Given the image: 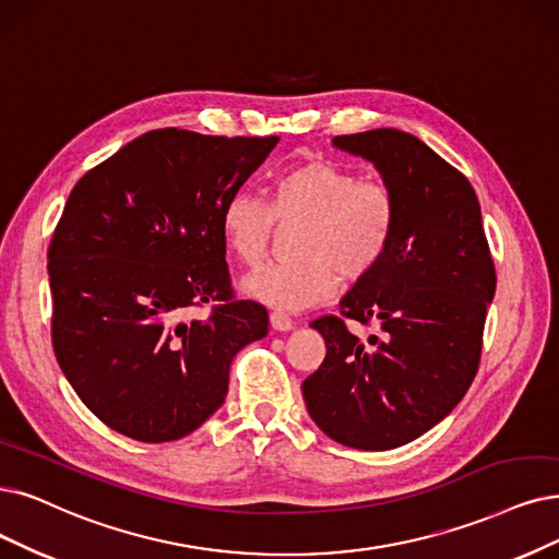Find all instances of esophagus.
<instances>
[{
    "instance_id": "1",
    "label": "esophagus",
    "mask_w": 559,
    "mask_h": 559,
    "mask_svg": "<svg viewBox=\"0 0 559 559\" xmlns=\"http://www.w3.org/2000/svg\"><path fill=\"white\" fill-rule=\"evenodd\" d=\"M271 325H273V330H277V332H288V330H294V321L288 319L284 311H273L271 314Z\"/></svg>"
}]
</instances>
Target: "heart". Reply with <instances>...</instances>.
Listing matches in <instances>:
<instances>
[{
  "mask_svg": "<svg viewBox=\"0 0 559 559\" xmlns=\"http://www.w3.org/2000/svg\"><path fill=\"white\" fill-rule=\"evenodd\" d=\"M396 197L383 181L360 178L332 160H309L275 176L267 202L231 194L219 213L227 248L242 265L263 261L275 225H302L298 263H271L245 277V294L282 311L328 300L346 280H360L388 254Z\"/></svg>",
  "mask_w": 559,
  "mask_h": 559,
  "instance_id": "heart-1",
  "label": "heart"
}]
</instances>
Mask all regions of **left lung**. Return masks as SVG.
I'll use <instances>...</instances> for the list:
<instances>
[{
  "label": "left lung",
  "mask_w": 559,
  "mask_h": 559,
  "mask_svg": "<svg viewBox=\"0 0 559 559\" xmlns=\"http://www.w3.org/2000/svg\"><path fill=\"white\" fill-rule=\"evenodd\" d=\"M332 144L373 163L399 217L383 261L340 300L342 317L311 321L325 360L302 396L332 440L394 450L448 417L475 381L496 267L473 186L433 148L394 128ZM346 318L378 322L382 334L357 341Z\"/></svg>",
  "instance_id": "obj_1"
}]
</instances>
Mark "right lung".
I'll use <instances>...</instances> for the list:
<instances>
[{"mask_svg":"<svg viewBox=\"0 0 559 559\" xmlns=\"http://www.w3.org/2000/svg\"><path fill=\"white\" fill-rule=\"evenodd\" d=\"M280 138L144 132L75 183L48 250L52 346L109 429L178 440L225 404L236 353L267 311L234 300L219 213ZM215 301L209 320L190 306Z\"/></svg>","mask_w":559,"mask_h":559,"instance_id":"add662e5","label":"right lung"}]
</instances>
